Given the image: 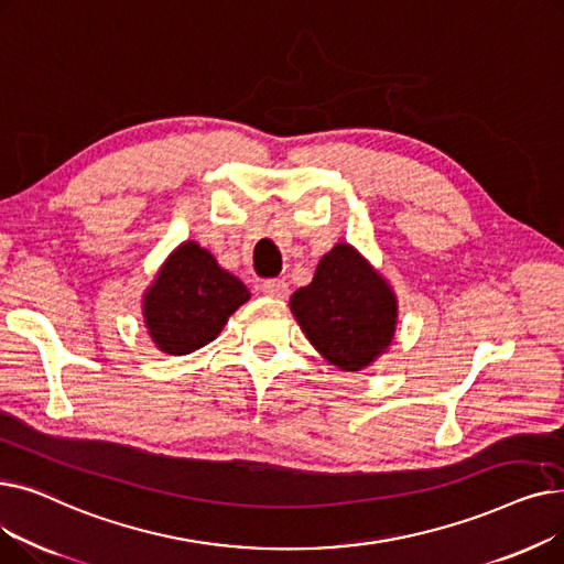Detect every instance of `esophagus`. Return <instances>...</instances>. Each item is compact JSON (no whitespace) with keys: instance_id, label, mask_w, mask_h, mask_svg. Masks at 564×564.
<instances>
[{"instance_id":"esophagus-1","label":"esophagus","mask_w":564,"mask_h":564,"mask_svg":"<svg viewBox=\"0 0 564 564\" xmlns=\"http://www.w3.org/2000/svg\"><path fill=\"white\" fill-rule=\"evenodd\" d=\"M260 290H262V294H267V297H272V300L288 297V283L283 279H264L260 283Z\"/></svg>"}]
</instances>
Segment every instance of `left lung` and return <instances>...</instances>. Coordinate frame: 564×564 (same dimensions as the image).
<instances>
[{
  "label": "left lung",
  "mask_w": 564,
  "mask_h": 564,
  "mask_svg": "<svg viewBox=\"0 0 564 564\" xmlns=\"http://www.w3.org/2000/svg\"><path fill=\"white\" fill-rule=\"evenodd\" d=\"M290 308L311 345L340 370L370 366L393 340V292L349 245H336L319 260Z\"/></svg>",
  "instance_id": "8db88e82"
}]
</instances>
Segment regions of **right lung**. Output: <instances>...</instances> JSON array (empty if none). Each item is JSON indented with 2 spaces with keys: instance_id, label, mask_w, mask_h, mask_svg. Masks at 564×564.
Listing matches in <instances>:
<instances>
[{
  "instance_id": "right-lung-1",
  "label": "right lung",
  "mask_w": 564,
  "mask_h": 564,
  "mask_svg": "<svg viewBox=\"0 0 564 564\" xmlns=\"http://www.w3.org/2000/svg\"><path fill=\"white\" fill-rule=\"evenodd\" d=\"M249 300L245 283L210 251L187 242L164 262L145 294V327L166 354H189L219 336L228 315Z\"/></svg>"
}]
</instances>
